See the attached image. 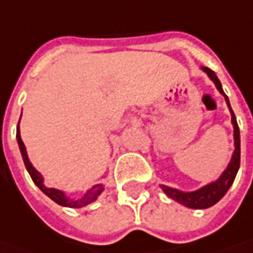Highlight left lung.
<instances>
[{"mask_svg":"<svg viewBox=\"0 0 253 253\" xmlns=\"http://www.w3.org/2000/svg\"><path fill=\"white\" fill-rule=\"evenodd\" d=\"M208 76L212 79L217 90L220 91L221 94L226 97V102H227L228 108H230V112H231V122L234 125V140H235V151L233 154V159L228 165V168L224 170V173L221 174V177L214 181L212 184L205 185L204 188H201L198 191L194 192H181L178 190H173L170 187H166V185H162V190L166 192V195L173 198L177 202L183 204L184 206H188V208H194V209H205V208H209V206L214 205L216 202H219L224 194L228 191V188L231 187L233 181H234L235 176H237V171L240 169V159H241V147H240V128H238V125H237V119H235V115L230 106V102H228L227 95L224 94V91L221 88L220 80L217 79V76L214 75V72L211 70L209 68H204Z\"/></svg>","mask_w":253,"mask_h":253,"instance_id":"left-lung-1","label":"left lung"}]
</instances>
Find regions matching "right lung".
I'll use <instances>...</instances> for the list:
<instances>
[{
  "mask_svg": "<svg viewBox=\"0 0 253 253\" xmlns=\"http://www.w3.org/2000/svg\"><path fill=\"white\" fill-rule=\"evenodd\" d=\"M16 138H18L19 148H20V152H22V158H23V162H25L26 169H27L29 174H30V177H32V180L34 181V184L37 185L41 191L44 192L45 195H48V197L52 199L54 202H56L58 205L68 206V208H82V206H85V205H88V204H91V202H94V201L97 199L98 195L104 191V185L97 184V185H94L90 191L84 195L83 198L69 199L65 197V194H63L62 191H58V190H55V188H47L45 185L42 184V177H41L40 173L33 168L32 163L29 162V158H27V154H26L25 144H23V141H22V138H20V134H19V127H18V130H16Z\"/></svg>",
  "mask_w": 253,
  "mask_h": 253,
  "instance_id": "right-lung-1",
  "label": "right lung"
}]
</instances>
